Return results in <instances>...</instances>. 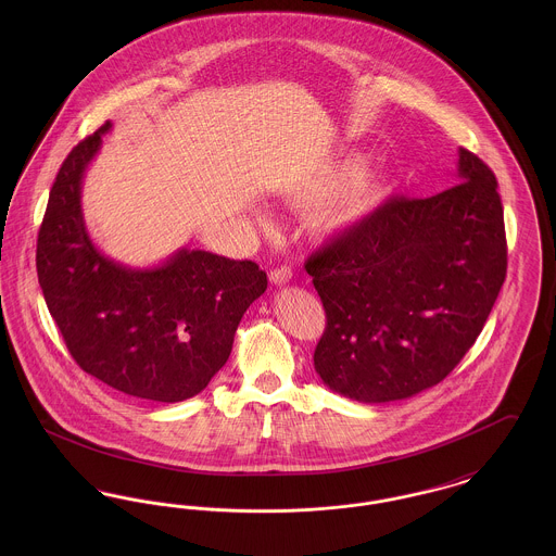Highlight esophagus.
Instances as JSON below:
<instances>
[{
	"label": "esophagus",
	"instance_id": "obj_1",
	"mask_svg": "<svg viewBox=\"0 0 556 556\" xmlns=\"http://www.w3.org/2000/svg\"><path fill=\"white\" fill-rule=\"evenodd\" d=\"M268 279H270V283H275V286H286V283H290V266H277V268H273L270 275H268Z\"/></svg>",
	"mask_w": 556,
	"mask_h": 556
}]
</instances>
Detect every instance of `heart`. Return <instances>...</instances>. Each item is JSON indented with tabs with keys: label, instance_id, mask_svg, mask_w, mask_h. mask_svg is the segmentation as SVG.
I'll return each mask as SVG.
<instances>
[{
	"label": "heart",
	"instance_id": "heart-1",
	"mask_svg": "<svg viewBox=\"0 0 556 556\" xmlns=\"http://www.w3.org/2000/svg\"><path fill=\"white\" fill-rule=\"evenodd\" d=\"M363 160L348 156L300 193V202L313 204L338 189L318 216L323 231H340L356 225L386 198V184L370 173H361Z\"/></svg>",
	"mask_w": 556,
	"mask_h": 556
}]
</instances>
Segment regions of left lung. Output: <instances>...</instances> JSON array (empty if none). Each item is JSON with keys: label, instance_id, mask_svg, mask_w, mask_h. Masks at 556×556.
<instances>
[{"label": "left lung", "instance_id": "1", "mask_svg": "<svg viewBox=\"0 0 556 556\" xmlns=\"http://www.w3.org/2000/svg\"><path fill=\"white\" fill-rule=\"evenodd\" d=\"M327 325L315 369L338 394L392 402L440 383L476 344L506 277L494 173L458 150V184L392 195L306 261Z\"/></svg>", "mask_w": 556, "mask_h": 556}]
</instances>
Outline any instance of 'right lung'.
I'll use <instances>...</instances> for the list:
<instances>
[{
  "mask_svg": "<svg viewBox=\"0 0 556 556\" xmlns=\"http://www.w3.org/2000/svg\"><path fill=\"white\" fill-rule=\"evenodd\" d=\"M110 127L77 143L55 175L37 238L39 286L80 369L129 396L181 402L227 363L266 273L187 248L143 270L106 258L87 236L80 184Z\"/></svg>",
  "mask_w": 556,
  "mask_h": 556,
  "instance_id": "1",
  "label": "right lung"
}]
</instances>
